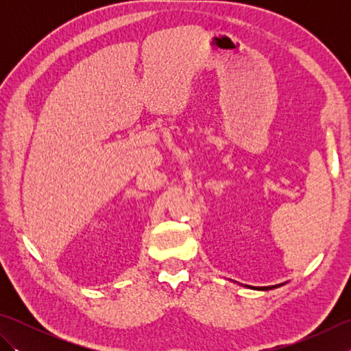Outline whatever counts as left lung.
Instances as JSON below:
<instances>
[{"instance_id": "left-lung-1", "label": "left lung", "mask_w": 351, "mask_h": 351, "mask_svg": "<svg viewBox=\"0 0 351 351\" xmlns=\"http://www.w3.org/2000/svg\"><path fill=\"white\" fill-rule=\"evenodd\" d=\"M276 287H279V285H274V287H265V288H261V289H271V288H276Z\"/></svg>"}]
</instances>
